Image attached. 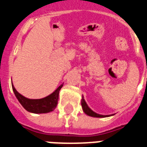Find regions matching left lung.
<instances>
[{"mask_svg":"<svg viewBox=\"0 0 147 147\" xmlns=\"http://www.w3.org/2000/svg\"><path fill=\"white\" fill-rule=\"evenodd\" d=\"M81 105H82V109L84 112L85 113L86 115H88L89 116L91 117H95V118H105V117H109L111 115H100L96 113L94 111H92L91 109L88 107V104L86 103L85 100L84 98V96L82 95V99H81Z\"/></svg>","mask_w":147,"mask_h":147,"instance_id":"left-lung-1","label":"left lung"}]
</instances>
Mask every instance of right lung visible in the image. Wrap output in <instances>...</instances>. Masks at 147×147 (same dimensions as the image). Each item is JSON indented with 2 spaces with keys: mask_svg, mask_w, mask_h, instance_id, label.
Instances as JSON below:
<instances>
[{
  "mask_svg": "<svg viewBox=\"0 0 147 147\" xmlns=\"http://www.w3.org/2000/svg\"><path fill=\"white\" fill-rule=\"evenodd\" d=\"M63 87V84L59 86L57 90L53 91L51 94L46 96V98L40 99H30L25 98L21 94L18 93L17 90L12 84V89L15 93V95L26 111L35 113V114H43L53 111L56 109L58 99H59V90Z\"/></svg>",
  "mask_w": 147,
  "mask_h": 147,
  "instance_id": "1",
  "label": "right lung"
}]
</instances>
